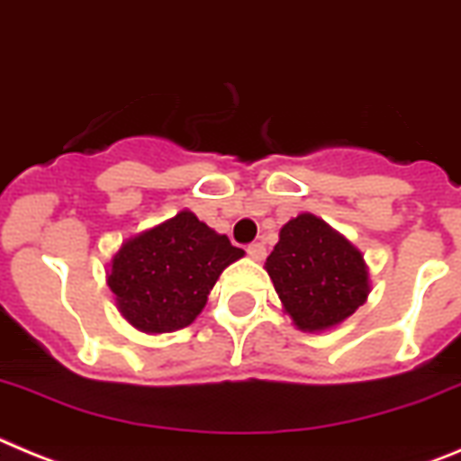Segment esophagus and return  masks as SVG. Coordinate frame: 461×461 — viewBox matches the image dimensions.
Returning <instances> with one entry per match:
<instances>
[{
	"instance_id": "obj_1",
	"label": "esophagus",
	"mask_w": 461,
	"mask_h": 461,
	"mask_svg": "<svg viewBox=\"0 0 461 461\" xmlns=\"http://www.w3.org/2000/svg\"><path fill=\"white\" fill-rule=\"evenodd\" d=\"M248 255H250L252 259L261 261L267 257V248H264V243H250V246H248Z\"/></svg>"
}]
</instances>
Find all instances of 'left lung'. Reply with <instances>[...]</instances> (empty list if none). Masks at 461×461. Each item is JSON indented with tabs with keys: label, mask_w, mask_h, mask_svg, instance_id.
<instances>
[{
	"label": "left lung",
	"mask_w": 461,
	"mask_h": 461,
	"mask_svg": "<svg viewBox=\"0 0 461 461\" xmlns=\"http://www.w3.org/2000/svg\"><path fill=\"white\" fill-rule=\"evenodd\" d=\"M267 271L285 312L310 333L342 323L370 294L358 248L312 213L296 215L282 227Z\"/></svg>",
	"instance_id": "left-lung-1"
}]
</instances>
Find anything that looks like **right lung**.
Listing matches in <instances>:
<instances>
[{
	"instance_id": "1",
	"label": "right lung",
	"mask_w": 461,
	"mask_h": 461,
	"mask_svg": "<svg viewBox=\"0 0 461 461\" xmlns=\"http://www.w3.org/2000/svg\"><path fill=\"white\" fill-rule=\"evenodd\" d=\"M246 252L190 211L142 231L112 257L107 285L128 323L142 333H172L204 310L215 280Z\"/></svg>"
}]
</instances>
